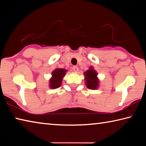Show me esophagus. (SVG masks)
<instances>
[{"label":"esophagus","mask_w":146,"mask_h":146,"mask_svg":"<svg viewBox=\"0 0 146 146\" xmlns=\"http://www.w3.org/2000/svg\"><path fill=\"white\" fill-rule=\"evenodd\" d=\"M73 70L74 71H75V72H77V71H78V68L77 67V66H73Z\"/></svg>","instance_id":"obj_1"}]
</instances>
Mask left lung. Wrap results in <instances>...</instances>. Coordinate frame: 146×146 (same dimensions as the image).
Masks as SVG:
<instances>
[{
  "mask_svg": "<svg viewBox=\"0 0 146 146\" xmlns=\"http://www.w3.org/2000/svg\"><path fill=\"white\" fill-rule=\"evenodd\" d=\"M84 74L85 75V84L87 88L90 90H97L99 86V80L97 77L98 73L94 70L93 66H90V69Z\"/></svg>",
  "mask_w": 146,
  "mask_h": 146,
  "instance_id": "1",
  "label": "left lung"
}]
</instances>
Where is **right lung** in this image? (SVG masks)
Segmentation results:
<instances>
[{
    "instance_id": "obj_1",
    "label": "right lung",
    "mask_w": 146,
    "mask_h": 146,
    "mask_svg": "<svg viewBox=\"0 0 146 146\" xmlns=\"http://www.w3.org/2000/svg\"><path fill=\"white\" fill-rule=\"evenodd\" d=\"M67 70L62 68H56L51 73V78L49 79V88L51 89H56L60 87L62 82L64 76L66 75Z\"/></svg>"
}]
</instances>
